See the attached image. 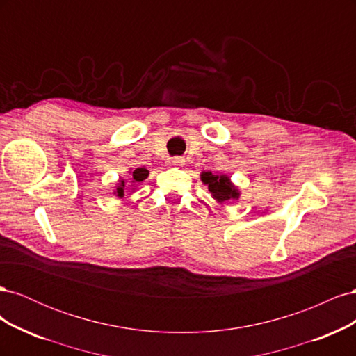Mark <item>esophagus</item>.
Here are the masks:
<instances>
[{
	"label": "esophagus",
	"mask_w": 356,
	"mask_h": 356,
	"mask_svg": "<svg viewBox=\"0 0 356 356\" xmlns=\"http://www.w3.org/2000/svg\"><path fill=\"white\" fill-rule=\"evenodd\" d=\"M169 166H181L182 165V159L179 157H174V159H169Z\"/></svg>",
	"instance_id": "1"
}]
</instances>
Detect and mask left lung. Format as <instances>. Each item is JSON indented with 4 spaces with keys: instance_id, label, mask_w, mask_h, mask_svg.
<instances>
[{
    "instance_id": "8db88e82",
    "label": "left lung",
    "mask_w": 356,
    "mask_h": 356,
    "mask_svg": "<svg viewBox=\"0 0 356 356\" xmlns=\"http://www.w3.org/2000/svg\"><path fill=\"white\" fill-rule=\"evenodd\" d=\"M200 181L204 186H208L212 199L218 204L238 200L241 197L239 187L233 184L229 175L212 174L211 170H207L200 174Z\"/></svg>"
}]
</instances>
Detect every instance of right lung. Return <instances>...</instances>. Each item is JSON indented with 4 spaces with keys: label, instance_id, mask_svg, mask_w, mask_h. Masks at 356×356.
<instances>
[{
    "label": "right lung",
    "instance_id": "obj_1",
    "mask_svg": "<svg viewBox=\"0 0 356 356\" xmlns=\"http://www.w3.org/2000/svg\"><path fill=\"white\" fill-rule=\"evenodd\" d=\"M148 178V170L145 168H136L129 170V177L120 178L117 181L115 188H114V195L118 199H123L126 196H131L132 193L136 190V187L141 184L144 179Z\"/></svg>",
    "mask_w": 356,
    "mask_h": 356
}]
</instances>
